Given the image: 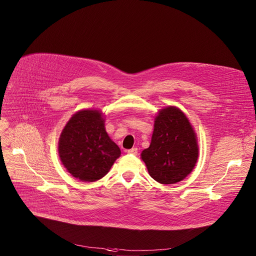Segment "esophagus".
<instances>
[{
	"label": "esophagus",
	"instance_id": "esophagus-1",
	"mask_svg": "<svg viewBox=\"0 0 256 256\" xmlns=\"http://www.w3.org/2000/svg\"><path fill=\"white\" fill-rule=\"evenodd\" d=\"M128 153L130 154H134V156H137L138 154V148H132L128 150Z\"/></svg>",
	"mask_w": 256,
	"mask_h": 256
}]
</instances>
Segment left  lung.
Instances as JSON below:
<instances>
[{
  "instance_id": "left-lung-1",
  "label": "left lung",
  "mask_w": 256,
  "mask_h": 256,
  "mask_svg": "<svg viewBox=\"0 0 256 256\" xmlns=\"http://www.w3.org/2000/svg\"><path fill=\"white\" fill-rule=\"evenodd\" d=\"M149 175L162 184L183 180L196 166L198 147L185 114L176 107L160 111L150 146L141 153Z\"/></svg>"
}]
</instances>
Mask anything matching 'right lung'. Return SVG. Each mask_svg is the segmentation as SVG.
Listing matches in <instances>:
<instances>
[{"instance_id": "1", "label": "right lung", "mask_w": 256, "mask_h": 256, "mask_svg": "<svg viewBox=\"0 0 256 256\" xmlns=\"http://www.w3.org/2000/svg\"><path fill=\"white\" fill-rule=\"evenodd\" d=\"M60 158L72 176L94 182L103 178L120 156L109 138L100 111L82 110L66 124L58 142Z\"/></svg>"}]
</instances>
